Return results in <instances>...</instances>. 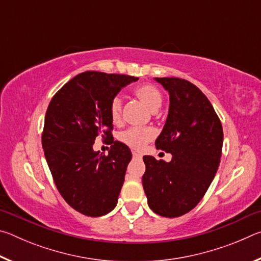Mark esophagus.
Instances as JSON below:
<instances>
[{
	"label": "esophagus",
	"mask_w": 261,
	"mask_h": 261,
	"mask_svg": "<svg viewBox=\"0 0 261 261\" xmlns=\"http://www.w3.org/2000/svg\"><path fill=\"white\" fill-rule=\"evenodd\" d=\"M132 155H134V158H136V159H141V154L137 153L135 151H132Z\"/></svg>",
	"instance_id": "1"
}]
</instances>
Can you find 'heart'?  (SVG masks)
<instances>
[{
	"label": "heart",
	"instance_id": "obj_1",
	"mask_svg": "<svg viewBox=\"0 0 261 261\" xmlns=\"http://www.w3.org/2000/svg\"><path fill=\"white\" fill-rule=\"evenodd\" d=\"M135 95L152 112H156L162 103V94L159 88L152 84H141L134 91ZM123 101L120 95H114L109 102V115L114 123L122 120ZM155 137V130L152 127H129L118 134V140L126 146L135 149H141Z\"/></svg>",
	"mask_w": 261,
	"mask_h": 261
}]
</instances>
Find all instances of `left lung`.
Here are the masks:
<instances>
[{"label": "left lung", "instance_id": "left-lung-1", "mask_svg": "<svg viewBox=\"0 0 261 261\" xmlns=\"http://www.w3.org/2000/svg\"><path fill=\"white\" fill-rule=\"evenodd\" d=\"M169 92V113L155 140L171 153L170 162L145 155L143 187L149 208L166 218L187 214L198 205L220 165L222 124L207 96L180 78H155Z\"/></svg>", "mask_w": 261, "mask_h": 261}]
</instances>
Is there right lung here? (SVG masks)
Here are the masks:
<instances>
[{
  "label": "right lung",
  "mask_w": 261,
  "mask_h": 261,
  "mask_svg": "<svg viewBox=\"0 0 261 261\" xmlns=\"http://www.w3.org/2000/svg\"><path fill=\"white\" fill-rule=\"evenodd\" d=\"M138 78L85 71L56 92L48 106L42 148L57 190L68 204L87 216L115 208L131 161L130 148L114 141L109 102ZM96 136L113 145L108 156L93 151Z\"/></svg>",
  "instance_id": "add662e5"
}]
</instances>
